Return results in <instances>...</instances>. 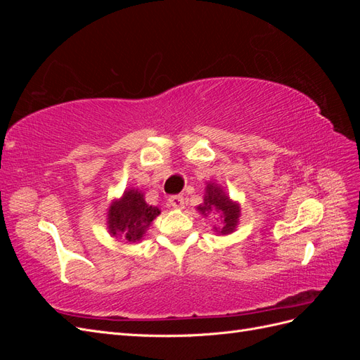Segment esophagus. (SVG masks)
Masks as SVG:
<instances>
[{"label": "esophagus", "mask_w": 360, "mask_h": 360, "mask_svg": "<svg viewBox=\"0 0 360 360\" xmlns=\"http://www.w3.org/2000/svg\"><path fill=\"white\" fill-rule=\"evenodd\" d=\"M168 202L171 207H174V209H183L184 198L181 197V195H172V197H169Z\"/></svg>", "instance_id": "1"}]
</instances>
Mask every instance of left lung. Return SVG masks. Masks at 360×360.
<instances>
[{
  "mask_svg": "<svg viewBox=\"0 0 360 360\" xmlns=\"http://www.w3.org/2000/svg\"><path fill=\"white\" fill-rule=\"evenodd\" d=\"M198 210L207 216L209 213L219 214L222 224H221V234L233 233L238 221V214L240 209L236 202H231L230 198L226 197L225 192L217 186V184H207V192L204 197V204L198 205ZM217 230V228H216Z\"/></svg>",
  "mask_w": 360,
  "mask_h": 360,
  "instance_id": "1",
  "label": "left lung"
}]
</instances>
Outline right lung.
Here are the masks:
<instances>
[{
	"label": "right lung",
	"mask_w": 360,
	"mask_h": 360,
	"mask_svg": "<svg viewBox=\"0 0 360 360\" xmlns=\"http://www.w3.org/2000/svg\"><path fill=\"white\" fill-rule=\"evenodd\" d=\"M160 213L158 207L148 205L144 195L130 189L115 201L108 212V228L112 236L124 237L127 242L141 240L150 224Z\"/></svg>",
	"instance_id": "right-lung-1"
}]
</instances>
